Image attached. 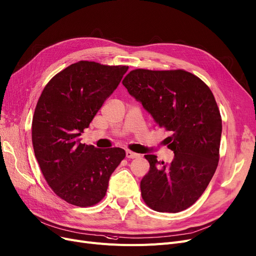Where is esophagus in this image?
Wrapping results in <instances>:
<instances>
[{
    "label": "esophagus",
    "mask_w": 256,
    "mask_h": 256,
    "mask_svg": "<svg viewBox=\"0 0 256 256\" xmlns=\"http://www.w3.org/2000/svg\"><path fill=\"white\" fill-rule=\"evenodd\" d=\"M126 155L128 158H132V159H133V158H137V157L140 156L139 154L132 152V150H126Z\"/></svg>",
    "instance_id": "esophagus-1"
}]
</instances>
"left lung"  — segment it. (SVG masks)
I'll return each instance as SVG.
<instances>
[{
    "instance_id": "obj_1",
    "label": "left lung",
    "mask_w": 256,
    "mask_h": 256,
    "mask_svg": "<svg viewBox=\"0 0 256 256\" xmlns=\"http://www.w3.org/2000/svg\"><path fill=\"white\" fill-rule=\"evenodd\" d=\"M122 84L156 124L171 133L164 140L174 152L171 164L146 155L150 171L140 182L144 202L157 212L188 209L204 192L220 160L222 117L211 90L182 70L139 68Z\"/></svg>"
}]
</instances>
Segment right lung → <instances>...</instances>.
<instances>
[{
  "label": "right lung",
  "mask_w": 256,
  "mask_h": 256,
  "mask_svg": "<svg viewBox=\"0 0 256 256\" xmlns=\"http://www.w3.org/2000/svg\"><path fill=\"white\" fill-rule=\"evenodd\" d=\"M128 66L80 61L47 83L34 110L32 139L45 180L66 202L90 206L106 196L112 173L126 157L120 148H97L80 136Z\"/></svg>",
  "instance_id": "add662e5"
}]
</instances>
